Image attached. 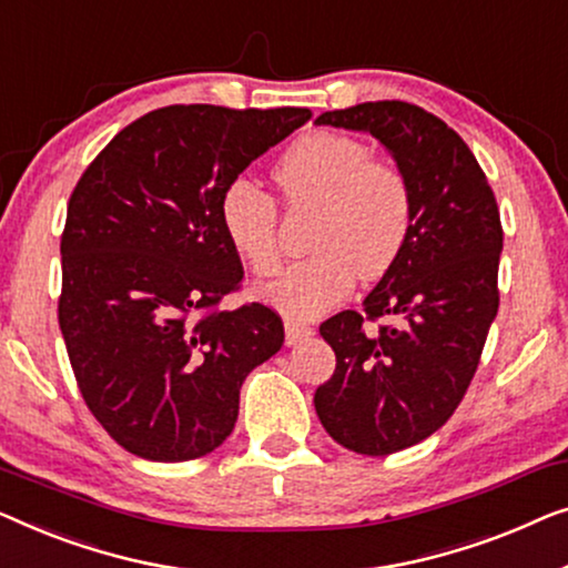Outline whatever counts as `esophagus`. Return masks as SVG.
I'll return each instance as SVG.
<instances>
[{"instance_id":"obj_1","label":"esophagus","mask_w":568,"mask_h":568,"mask_svg":"<svg viewBox=\"0 0 568 568\" xmlns=\"http://www.w3.org/2000/svg\"><path fill=\"white\" fill-rule=\"evenodd\" d=\"M311 334H314V326L293 322V318H287L285 322V345H295V342L306 339V337H311Z\"/></svg>"}]
</instances>
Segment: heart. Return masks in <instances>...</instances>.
<instances>
[{
  "instance_id": "1",
  "label": "heart",
  "mask_w": 568,
  "mask_h": 568,
  "mask_svg": "<svg viewBox=\"0 0 568 568\" xmlns=\"http://www.w3.org/2000/svg\"><path fill=\"white\" fill-rule=\"evenodd\" d=\"M285 203L311 207V257L293 262L257 295L285 316L311 318L345 298L357 273L386 275L402 257L414 223V190L402 166L373 159L353 135L316 131L303 135L275 166ZM221 226L252 273L281 265V213L257 182L236 178L221 197Z\"/></svg>"
}]
</instances>
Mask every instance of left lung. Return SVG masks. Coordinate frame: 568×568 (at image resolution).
Listing matches in <instances>:
<instances>
[{"label": "left lung", "mask_w": 568, "mask_h": 568, "mask_svg": "<svg viewBox=\"0 0 568 568\" xmlns=\"http://www.w3.org/2000/svg\"><path fill=\"white\" fill-rule=\"evenodd\" d=\"M316 123L375 135L414 190L402 257L363 311H339L318 326L337 355L314 394L324 429L347 450L390 455L437 433L466 396L499 311L505 231L476 156L437 115L381 100L322 113ZM378 317L395 324L367 331Z\"/></svg>", "instance_id": "left-lung-1"}]
</instances>
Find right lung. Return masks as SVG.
<instances>
[{
  "instance_id": "1",
  "label": "right lung",
  "mask_w": 568,
  "mask_h": 568,
  "mask_svg": "<svg viewBox=\"0 0 568 568\" xmlns=\"http://www.w3.org/2000/svg\"><path fill=\"white\" fill-rule=\"evenodd\" d=\"M308 118L306 108H159L79 178L61 234L59 326L84 404L128 453L180 463L215 450L244 378L283 347L265 303L219 308L244 277L221 197Z\"/></svg>"
}]
</instances>
